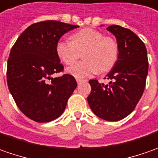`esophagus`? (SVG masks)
I'll use <instances>...</instances> for the list:
<instances>
[{"label":"esophagus","mask_w":158,"mask_h":158,"mask_svg":"<svg viewBox=\"0 0 158 158\" xmlns=\"http://www.w3.org/2000/svg\"><path fill=\"white\" fill-rule=\"evenodd\" d=\"M77 83L79 84V83H81V82H83V81H86V80H85V79H77Z\"/></svg>","instance_id":"esophagus-1"}]
</instances>
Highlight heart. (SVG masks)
I'll list each match as a JSON object with an SVG mask.
<instances>
[{
    "instance_id": "obj_1",
    "label": "heart",
    "mask_w": 158,
    "mask_h": 158,
    "mask_svg": "<svg viewBox=\"0 0 158 158\" xmlns=\"http://www.w3.org/2000/svg\"><path fill=\"white\" fill-rule=\"evenodd\" d=\"M83 51L85 60L66 69L69 74L77 79L110 71L118 60L120 49L116 39L91 28L74 33L72 41L60 39L56 44L57 56L66 64H73L79 57V52Z\"/></svg>"
}]
</instances>
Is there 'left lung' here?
<instances>
[{
  "mask_svg": "<svg viewBox=\"0 0 158 158\" xmlns=\"http://www.w3.org/2000/svg\"><path fill=\"white\" fill-rule=\"evenodd\" d=\"M115 36L119 57L115 65L106 74L107 85L89 80L92 91L87 101L92 111L108 122L127 117L135 109L143 94L149 70L147 50L143 42L128 29L119 25L106 28Z\"/></svg>",
  "mask_w": 158,
  "mask_h": 158,
  "instance_id": "left-lung-1",
  "label": "left lung"
}]
</instances>
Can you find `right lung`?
Listing matches in <instances>:
<instances>
[{"instance_id": "add662e5", "label": "right lung", "mask_w": 158, "mask_h": 158, "mask_svg": "<svg viewBox=\"0 0 158 158\" xmlns=\"http://www.w3.org/2000/svg\"><path fill=\"white\" fill-rule=\"evenodd\" d=\"M78 27L57 21L35 23L19 35L10 51L8 90L22 113L36 123H49L60 116L77 86L70 74L52 76L64 70L56 52L57 43Z\"/></svg>"}]
</instances>
